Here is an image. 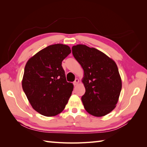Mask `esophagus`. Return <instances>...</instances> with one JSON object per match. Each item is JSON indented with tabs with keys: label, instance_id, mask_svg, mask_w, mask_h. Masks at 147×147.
<instances>
[{
	"label": "esophagus",
	"instance_id": "34e87169",
	"mask_svg": "<svg viewBox=\"0 0 147 147\" xmlns=\"http://www.w3.org/2000/svg\"><path fill=\"white\" fill-rule=\"evenodd\" d=\"M78 83H79V80L76 78L75 80H74V82H73V85L74 86H76V85H78Z\"/></svg>",
	"mask_w": 147,
	"mask_h": 147
}]
</instances>
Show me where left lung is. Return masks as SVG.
<instances>
[{
    "instance_id": "obj_1",
    "label": "left lung",
    "mask_w": 147,
    "mask_h": 147,
    "mask_svg": "<svg viewBox=\"0 0 147 147\" xmlns=\"http://www.w3.org/2000/svg\"><path fill=\"white\" fill-rule=\"evenodd\" d=\"M72 53L84 70L85 93L82 100L85 110L101 117L115 107L122 82L115 62L104 53L85 45L72 47Z\"/></svg>"
}]
</instances>
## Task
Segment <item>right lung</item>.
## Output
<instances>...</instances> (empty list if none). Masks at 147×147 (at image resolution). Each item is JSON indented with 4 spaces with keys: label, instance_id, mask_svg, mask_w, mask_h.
Wrapping results in <instances>:
<instances>
[{
    "label": "right lung",
    "instance_id": "1",
    "mask_svg": "<svg viewBox=\"0 0 147 147\" xmlns=\"http://www.w3.org/2000/svg\"><path fill=\"white\" fill-rule=\"evenodd\" d=\"M71 52L67 45H49L27 62L22 87L32 107L40 114L54 116L67 104L73 85L66 81L62 61Z\"/></svg>",
    "mask_w": 147,
    "mask_h": 147
}]
</instances>
